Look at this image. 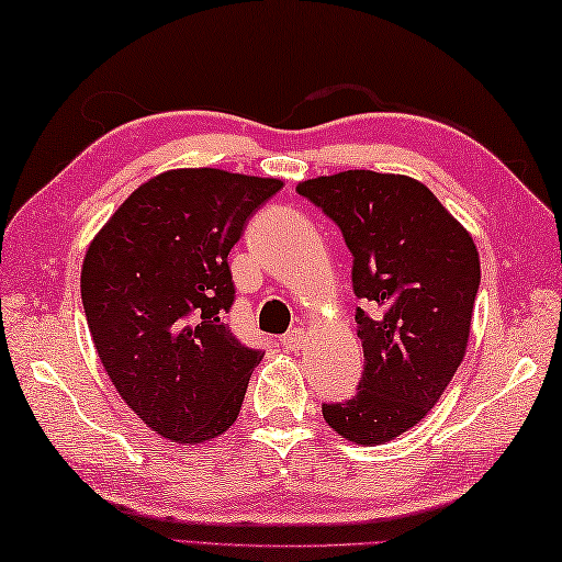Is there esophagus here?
I'll return each mask as SVG.
<instances>
[{"label": "esophagus", "mask_w": 562, "mask_h": 562, "mask_svg": "<svg viewBox=\"0 0 562 562\" xmlns=\"http://www.w3.org/2000/svg\"><path fill=\"white\" fill-rule=\"evenodd\" d=\"M301 346H303V330L301 328L291 330L289 336L281 338V348L286 352H296V350H301Z\"/></svg>", "instance_id": "34e87169"}]
</instances>
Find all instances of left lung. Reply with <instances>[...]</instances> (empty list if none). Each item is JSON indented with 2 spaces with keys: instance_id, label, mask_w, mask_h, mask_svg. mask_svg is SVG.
Wrapping results in <instances>:
<instances>
[{
  "instance_id": "left-lung-1",
  "label": "left lung",
  "mask_w": 562,
  "mask_h": 562,
  "mask_svg": "<svg viewBox=\"0 0 562 562\" xmlns=\"http://www.w3.org/2000/svg\"><path fill=\"white\" fill-rule=\"evenodd\" d=\"M340 226L352 254L366 372L358 395L323 405L356 445H385L419 425L467 356L481 281L476 244L415 177L346 170L299 182Z\"/></svg>"
}]
</instances>
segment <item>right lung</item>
Returning a JSON list of instances; mask_svg holds the SVG:
<instances>
[{
  "label": "right lung",
  "instance_id": "obj_1",
  "mask_svg": "<svg viewBox=\"0 0 562 562\" xmlns=\"http://www.w3.org/2000/svg\"><path fill=\"white\" fill-rule=\"evenodd\" d=\"M281 187L279 177L177 167L137 187L88 244L81 299L95 352L155 435L204 445L236 422L263 356L224 323L226 256Z\"/></svg>",
  "mask_w": 562,
  "mask_h": 562
}]
</instances>
